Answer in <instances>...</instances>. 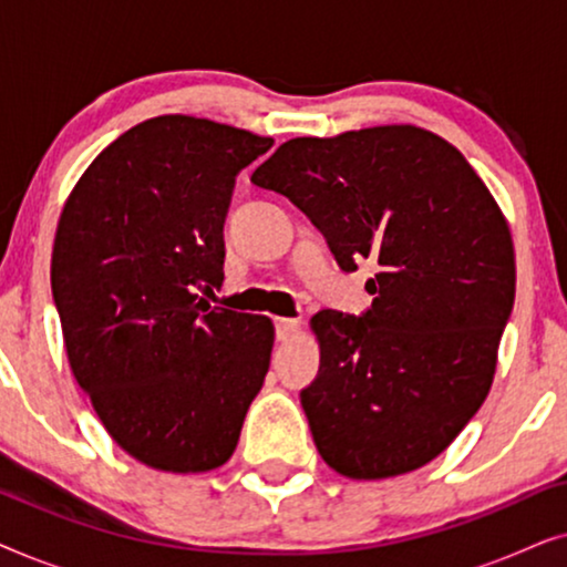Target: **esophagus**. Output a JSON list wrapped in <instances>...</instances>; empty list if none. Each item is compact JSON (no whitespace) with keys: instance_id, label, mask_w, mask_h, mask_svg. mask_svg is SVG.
<instances>
[{"instance_id":"1","label":"esophagus","mask_w":567,"mask_h":567,"mask_svg":"<svg viewBox=\"0 0 567 567\" xmlns=\"http://www.w3.org/2000/svg\"><path fill=\"white\" fill-rule=\"evenodd\" d=\"M299 322L297 320H286V317H278L276 320V338L278 340H289L293 332H297Z\"/></svg>"}]
</instances>
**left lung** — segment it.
I'll return each mask as SVG.
<instances>
[{
    "mask_svg": "<svg viewBox=\"0 0 567 567\" xmlns=\"http://www.w3.org/2000/svg\"><path fill=\"white\" fill-rule=\"evenodd\" d=\"M250 181L307 214L340 270L377 266L367 312L312 317L320 371L299 398L317 452L353 480L436 460L485 402L514 309V243L491 190L415 126L291 138Z\"/></svg>",
    "mask_w": 567,
    "mask_h": 567,
    "instance_id": "8db88e82",
    "label": "left lung"
}]
</instances>
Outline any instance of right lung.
<instances>
[{
    "label": "right lung",
    "mask_w": 567,
    "mask_h": 567,
    "mask_svg": "<svg viewBox=\"0 0 567 567\" xmlns=\"http://www.w3.org/2000/svg\"><path fill=\"white\" fill-rule=\"evenodd\" d=\"M274 138L190 115L121 134L61 212L51 289L69 367L115 444L165 472L235 452L274 322L212 307L235 181Z\"/></svg>",
    "instance_id": "obj_1"
}]
</instances>
